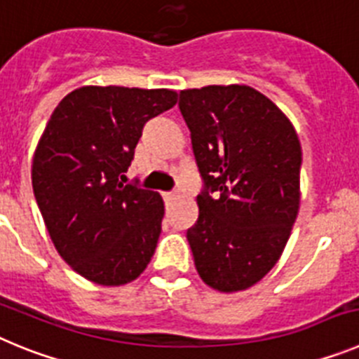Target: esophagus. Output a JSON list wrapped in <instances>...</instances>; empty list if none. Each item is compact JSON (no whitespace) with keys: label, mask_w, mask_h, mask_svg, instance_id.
Returning <instances> with one entry per match:
<instances>
[{"label":"esophagus","mask_w":359,"mask_h":359,"mask_svg":"<svg viewBox=\"0 0 359 359\" xmlns=\"http://www.w3.org/2000/svg\"><path fill=\"white\" fill-rule=\"evenodd\" d=\"M174 198H176V194H174V192H163L165 201H170V199H174Z\"/></svg>","instance_id":"1"}]
</instances>
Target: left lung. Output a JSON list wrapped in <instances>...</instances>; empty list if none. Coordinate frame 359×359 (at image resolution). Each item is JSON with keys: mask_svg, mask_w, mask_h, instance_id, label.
I'll use <instances>...</instances> for the list:
<instances>
[{"mask_svg": "<svg viewBox=\"0 0 359 359\" xmlns=\"http://www.w3.org/2000/svg\"><path fill=\"white\" fill-rule=\"evenodd\" d=\"M205 189L187 230L201 280L221 293L255 286L286 248L300 208L302 147L293 123L244 84L180 91Z\"/></svg>", "mask_w": 359, "mask_h": 359, "instance_id": "8db88e82", "label": "left lung"}]
</instances>
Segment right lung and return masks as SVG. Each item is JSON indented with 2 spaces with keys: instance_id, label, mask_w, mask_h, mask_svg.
Wrapping results in <instances>:
<instances>
[{
  "instance_id": "add662e5",
  "label": "right lung",
  "mask_w": 359,
  "mask_h": 359,
  "mask_svg": "<svg viewBox=\"0 0 359 359\" xmlns=\"http://www.w3.org/2000/svg\"><path fill=\"white\" fill-rule=\"evenodd\" d=\"M174 90L82 86L53 109L32 160V187L53 246L98 286L144 273L163 221L158 192L123 185L145 122Z\"/></svg>"
}]
</instances>
